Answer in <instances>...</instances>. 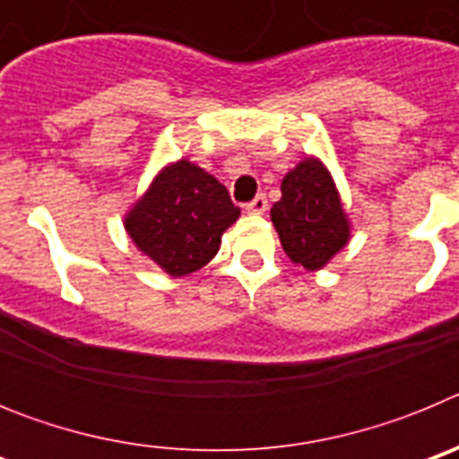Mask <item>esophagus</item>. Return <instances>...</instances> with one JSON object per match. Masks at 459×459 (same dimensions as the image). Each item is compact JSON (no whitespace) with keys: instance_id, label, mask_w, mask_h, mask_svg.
Listing matches in <instances>:
<instances>
[{"instance_id":"esophagus-1","label":"esophagus","mask_w":459,"mask_h":459,"mask_svg":"<svg viewBox=\"0 0 459 459\" xmlns=\"http://www.w3.org/2000/svg\"><path fill=\"white\" fill-rule=\"evenodd\" d=\"M266 209H269V200H266V195H257L253 202H248V204H246V211H248V213H264Z\"/></svg>"}]
</instances>
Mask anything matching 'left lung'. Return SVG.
Instances as JSON below:
<instances>
[{"label":"left lung","mask_w":459,"mask_h":459,"mask_svg":"<svg viewBox=\"0 0 459 459\" xmlns=\"http://www.w3.org/2000/svg\"><path fill=\"white\" fill-rule=\"evenodd\" d=\"M282 197L271 209L287 257L315 271L322 269L350 238V222L331 174L319 160L306 158L282 179Z\"/></svg>","instance_id":"1"}]
</instances>
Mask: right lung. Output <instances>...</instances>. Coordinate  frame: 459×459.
I'll return each instance as SVG.
<instances>
[{
	"label": "right lung",
	"mask_w": 459,
	"mask_h": 459,
	"mask_svg": "<svg viewBox=\"0 0 459 459\" xmlns=\"http://www.w3.org/2000/svg\"><path fill=\"white\" fill-rule=\"evenodd\" d=\"M241 209L225 186L188 160L169 165L126 216L137 248L169 275H188L216 257Z\"/></svg>",
	"instance_id": "obj_1"
}]
</instances>
